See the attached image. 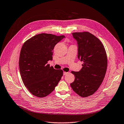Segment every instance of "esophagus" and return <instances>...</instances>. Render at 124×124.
Listing matches in <instances>:
<instances>
[{
    "label": "esophagus",
    "mask_w": 124,
    "mask_h": 124,
    "mask_svg": "<svg viewBox=\"0 0 124 124\" xmlns=\"http://www.w3.org/2000/svg\"><path fill=\"white\" fill-rule=\"evenodd\" d=\"M69 73V72H63V75H66V74H68Z\"/></svg>",
    "instance_id": "obj_1"
}]
</instances>
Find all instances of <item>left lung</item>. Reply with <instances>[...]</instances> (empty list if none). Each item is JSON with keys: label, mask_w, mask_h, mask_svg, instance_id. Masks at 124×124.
<instances>
[{"label": "left lung", "mask_w": 124, "mask_h": 124, "mask_svg": "<svg viewBox=\"0 0 124 124\" xmlns=\"http://www.w3.org/2000/svg\"><path fill=\"white\" fill-rule=\"evenodd\" d=\"M72 35L77 41L78 59L84 64L79 71H72L75 77L70 85L77 94L85 98L93 94L103 82L107 69V54L101 41L92 34Z\"/></svg>", "instance_id": "8db88e82"}]
</instances>
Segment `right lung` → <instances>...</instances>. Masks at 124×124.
I'll use <instances>...</instances> for the list:
<instances>
[{"instance_id":"obj_1","label":"right lung","mask_w":124,"mask_h":124,"mask_svg":"<svg viewBox=\"0 0 124 124\" xmlns=\"http://www.w3.org/2000/svg\"><path fill=\"white\" fill-rule=\"evenodd\" d=\"M64 35L51 34L35 35L24 42L19 58V69L24 85L37 97H45L51 93L63 75L62 70L50 67L53 50Z\"/></svg>"}]
</instances>
